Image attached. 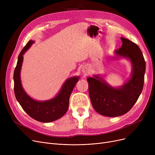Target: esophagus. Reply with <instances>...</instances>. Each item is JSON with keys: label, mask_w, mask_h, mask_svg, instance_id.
Listing matches in <instances>:
<instances>
[{"label": "esophagus", "mask_w": 155, "mask_h": 155, "mask_svg": "<svg viewBox=\"0 0 155 155\" xmlns=\"http://www.w3.org/2000/svg\"><path fill=\"white\" fill-rule=\"evenodd\" d=\"M82 71L86 74V73H87V71H88V68H87V67H84V68H82Z\"/></svg>", "instance_id": "obj_1"}]
</instances>
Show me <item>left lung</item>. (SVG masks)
I'll list each match as a JSON object with an SVG mask.
<instances>
[{"instance_id":"8db88e82","label":"left lung","mask_w":155,"mask_h":155,"mask_svg":"<svg viewBox=\"0 0 155 155\" xmlns=\"http://www.w3.org/2000/svg\"><path fill=\"white\" fill-rule=\"evenodd\" d=\"M120 39L123 45L114 51V58L129 60L132 67L131 77L117 87L111 86L99 75L87 79L94 109L107 117L120 116L131 110L139 98L144 85L146 63L140 48L128 39Z\"/></svg>"}]
</instances>
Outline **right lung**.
<instances>
[{
  "label": "right lung",
  "instance_id": "1",
  "mask_svg": "<svg viewBox=\"0 0 155 155\" xmlns=\"http://www.w3.org/2000/svg\"><path fill=\"white\" fill-rule=\"evenodd\" d=\"M33 43L35 41H29L19 54L17 65L14 72V94L23 110L31 117L42 123H50L61 118L67 112L70 96L80 77L74 76L68 78L62 85L57 95L50 100L39 101L32 99L22 87L21 70L23 55Z\"/></svg>",
  "mask_w": 155,
  "mask_h": 155
}]
</instances>
